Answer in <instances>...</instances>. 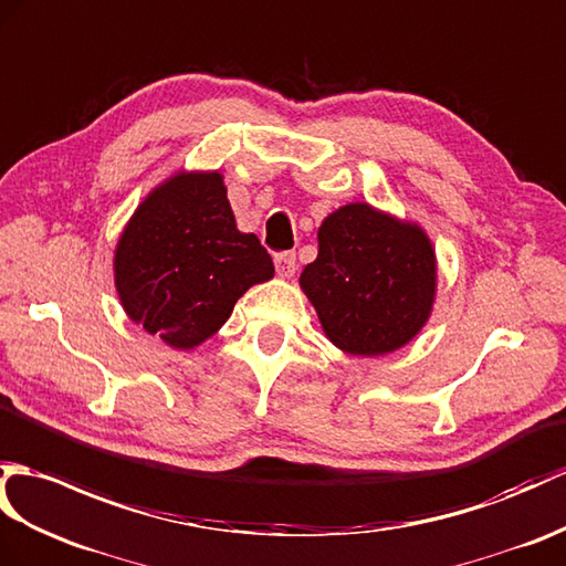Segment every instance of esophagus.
I'll return each instance as SVG.
<instances>
[{"instance_id":"esophagus-1","label":"esophagus","mask_w":566,"mask_h":566,"mask_svg":"<svg viewBox=\"0 0 566 566\" xmlns=\"http://www.w3.org/2000/svg\"><path fill=\"white\" fill-rule=\"evenodd\" d=\"M274 268H277L280 277L289 280L296 272V255L294 253H277L274 255Z\"/></svg>"}]
</instances>
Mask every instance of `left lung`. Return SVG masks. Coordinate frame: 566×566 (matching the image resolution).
Returning a JSON list of instances; mask_svg holds the SVG:
<instances>
[{"label":"left lung","mask_w":566,"mask_h":566,"mask_svg":"<svg viewBox=\"0 0 566 566\" xmlns=\"http://www.w3.org/2000/svg\"><path fill=\"white\" fill-rule=\"evenodd\" d=\"M298 284L335 347L380 357L427 325L437 298V253L419 223L349 202L323 219L318 258Z\"/></svg>","instance_id":"1"}]
</instances>
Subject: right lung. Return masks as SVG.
<instances>
[{"label":"right lung","mask_w":566,"mask_h":566,"mask_svg":"<svg viewBox=\"0 0 566 566\" xmlns=\"http://www.w3.org/2000/svg\"><path fill=\"white\" fill-rule=\"evenodd\" d=\"M113 270L129 321L174 349L202 345L248 289L274 277L258 235L235 227L219 170H178L144 197Z\"/></svg>","instance_id":"right-lung-1"}]
</instances>
